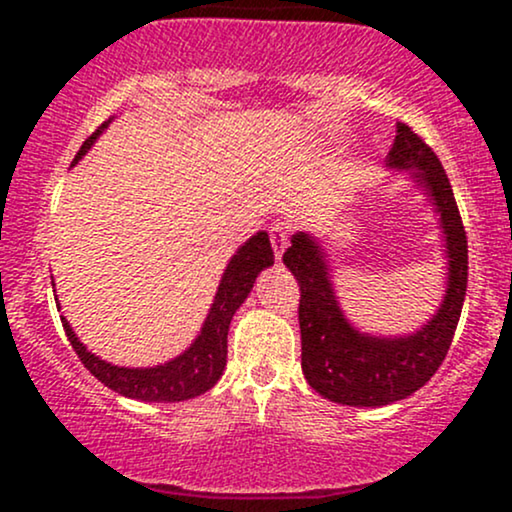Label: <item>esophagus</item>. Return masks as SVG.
Returning a JSON list of instances; mask_svg holds the SVG:
<instances>
[{
	"label": "esophagus",
	"instance_id": "34e87169",
	"mask_svg": "<svg viewBox=\"0 0 512 512\" xmlns=\"http://www.w3.org/2000/svg\"><path fill=\"white\" fill-rule=\"evenodd\" d=\"M269 240H272L274 257H276V260H281V255H284L286 245H289V231H286L284 223L274 221L272 226H269Z\"/></svg>",
	"mask_w": 512,
	"mask_h": 512
}]
</instances>
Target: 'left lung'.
I'll list each match as a JSON object with an SVG mask.
<instances>
[{
    "mask_svg": "<svg viewBox=\"0 0 512 512\" xmlns=\"http://www.w3.org/2000/svg\"><path fill=\"white\" fill-rule=\"evenodd\" d=\"M390 166L414 170L440 211L448 243V291L428 325L411 337L378 339L356 332L339 310L325 252L313 238L296 233L284 264L301 286V366L315 392L349 407H383L424 387L448 356L467 291V233L448 175L419 134L397 122Z\"/></svg>",
    "mask_w": 512,
    "mask_h": 512,
    "instance_id": "obj_1",
    "label": "left lung"
}]
</instances>
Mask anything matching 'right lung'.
Returning <instances> with one entry per match:
<instances>
[{
	"label": "right lung",
	"instance_id": "add662e5",
	"mask_svg": "<svg viewBox=\"0 0 512 512\" xmlns=\"http://www.w3.org/2000/svg\"><path fill=\"white\" fill-rule=\"evenodd\" d=\"M105 125H108V122H103V125L81 144L72 166L88 149H91V144L96 142V137L103 132ZM269 264H274V250L267 233L260 231L233 255L231 262H228L219 284V291H216V298L214 303H211V310L207 320H204L202 332H199V337L195 339V344H192L185 354L163 363V366H110V363L93 356L91 351H86V346L76 339V334L72 332V327H69V322L64 320V317L62 327L64 332H67V339L76 351V356L81 358V363H84L105 387H110V390L120 392V395L125 397L139 399V402H185V399L204 395V392L219 383L223 368H226L228 327H231L233 315H236L240 303L248 298L257 274H260L264 267H269Z\"/></svg>",
	"mask_w": 512,
	"mask_h": 512
}]
</instances>
